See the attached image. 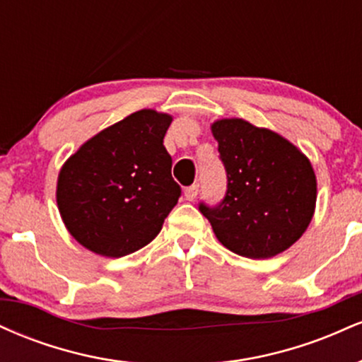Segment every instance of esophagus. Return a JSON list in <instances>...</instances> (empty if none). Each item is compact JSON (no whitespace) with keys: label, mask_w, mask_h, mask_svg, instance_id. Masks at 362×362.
<instances>
[{"label":"esophagus","mask_w":362,"mask_h":362,"mask_svg":"<svg viewBox=\"0 0 362 362\" xmlns=\"http://www.w3.org/2000/svg\"><path fill=\"white\" fill-rule=\"evenodd\" d=\"M184 194H185L187 201H194V199L197 197V194H199V185L194 184V185L187 187V189L184 190Z\"/></svg>","instance_id":"1"}]
</instances>
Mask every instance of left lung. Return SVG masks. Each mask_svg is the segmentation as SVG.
I'll return each instance as SVG.
<instances>
[{
  "instance_id": "1",
  "label": "left lung",
  "mask_w": 362,
  "mask_h": 362,
  "mask_svg": "<svg viewBox=\"0 0 362 362\" xmlns=\"http://www.w3.org/2000/svg\"><path fill=\"white\" fill-rule=\"evenodd\" d=\"M228 175L218 206H199L216 238L248 259H271L305 233L317 204V177L301 149L243 119L211 124Z\"/></svg>"
}]
</instances>
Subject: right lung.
Masks as SVG:
<instances>
[{
    "mask_svg": "<svg viewBox=\"0 0 362 362\" xmlns=\"http://www.w3.org/2000/svg\"><path fill=\"white\" fill-rule=\"evenodd\" d=\"M172 115L143 109L95 134L64 161L56 201L66 230L102 257H124L160 233L180 197L163 138Z\"/></svg>",
    "mask_w": 362,
    "mask_h": 362,
    "instance_id": "right-lung-1",
    "label": "right lung"
}]
</instances>
